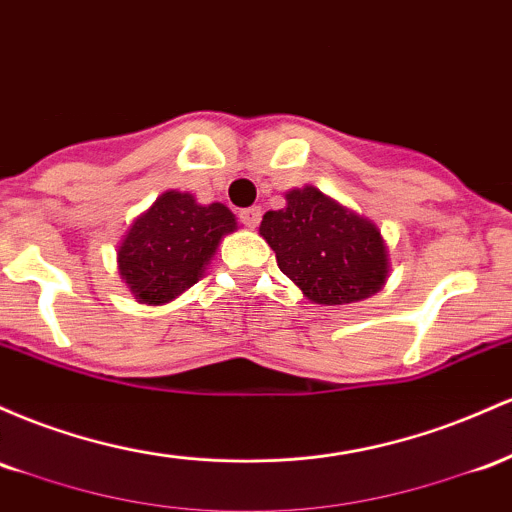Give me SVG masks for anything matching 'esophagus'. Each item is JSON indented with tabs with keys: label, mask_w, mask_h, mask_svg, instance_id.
<instances>
[{
	"label": "esophagus",
	"mask_w": 512,
	"mask_h": 512,
	"mask_svg": "<svg viewBox=\"0 0 512 512\" xmlns=\"http://www.w3.org/2000/svg\"><path fill=\"white\" fill-rule=\"evenodd\" d=\"M239 220H241V225L249 227V229L258 227V222H261V208H246V210H241V212H239Z\"/></svg>",
	"instance_id": "34e87169"
}]
</instances>
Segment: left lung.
<instances>
[{"label":"left lung","instance_id":"8db88e82","mask_svg":"<svg viewBox=\"0 0 512 512\" xmlns=\"http://www.w3.org/2000/svg\"><path fill=\"white\" fill-rule=\"evenodd\" d=\"M283 210L263 215L261 237L304 297L348 304L375 295L387 280V246L380 229L307 186L285 195Z\"/></svg>","mask_w":512,"mask_h":512}]
</instances>
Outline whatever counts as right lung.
Wrapping results in <instances>:
<instances>
[{"label":"right lung","mask_w":512,"mask_h":512,"mask_svg":"<svg viewBox=\"0 0 512 512\" xmlns=\"http://www.w3.org/2000/svg\"><path fill=\"white\" fill-rule=\"evenodd\" d=\"M237 220L222 203L198 205L191 193L169 191L132 222L118 249V268L132 295L164 304L203 275L205 263Z\"/></svg>","instance_id":"right-lung-1"}]
</instances>
